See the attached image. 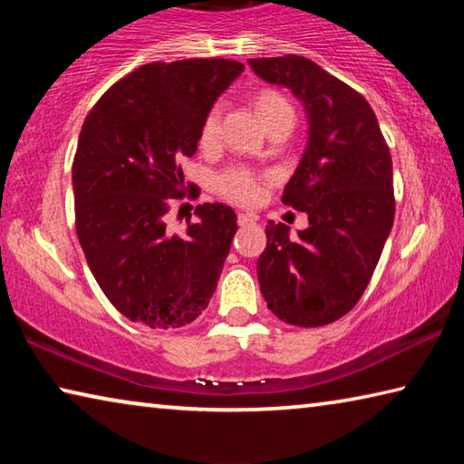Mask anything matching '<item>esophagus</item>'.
Returning <instances> with one entry per match:
<instances>
[{
    "mask_svg": "<svg viewBox=\"0 0 464 464\" xmlns=\"http://www.w3.org/2000/svg\"><path fill=\"white\" fill-rule=\"evenodd\" d=\"M239 225L243 227V225H249V223H256L257 221V217L256 215H251V213H239Z\"/></svg>",
    "mask_w": 464,
    "mask_h": 464,
    "instance_id": "34e87169",
    "label": "esophagus"
}]
</instances>
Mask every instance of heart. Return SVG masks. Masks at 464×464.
I'll list each match as a JSON object with an SVG mask.
<instances>
[{"label":"heart","instance_id":"heart-1","mask_svg":"<svg viewBox=\"0 0 464 464\" xmlns=\"http://www.w3.org/2000/svg\"><path fill=\"white\" fill-rule=\"evenodd\" d=\"M256 104L268 127H272V124H276L280 121H295L293 104H290V102L278 92H272V90L262 92L260 96H257ZM221 116H223V110L218 104L210 106L208 112L204 114L202 124H200L202 149H213L218 143V139H221ZM217 188L218 192L227 196V198L237 200L243 204H254L260 200L264 194L260 178L246 168H231L223 171V174L217 178Z\"/></svg>","mask_w":464,"mask_h":464}]
</instances>
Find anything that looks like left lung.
<instances>
[{
    "mask_svg": "<svg viewBox=\"0 0 464 464\" xmlns=\"http://www.w3.org/2000/svg\"><path fill=\"white\" fill-rule=\"evenodd\" d=\"M249 67L293 90L309 119L307 149L282 194V202L307 213L309 227L298 237L285 223L266 227L262 295L290 325L334 324L362 296L395 218L387 140L362 93L311 59H249Z\"/></svg>",
    "mask_w": 464,
    "mask_h": 464,
    "instance_id": "obj_1",
    "label": "left lung"
}]
</instances>
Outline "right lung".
I'll use <instances>...</instances> for the list:
<instances>
[{
	"label": "right lung",
	"mask_w": 464,
	"mask_h": 464,
	"mask_svg": "<svg viewBox=\"0 0 464 464\" xmlns=\"http://www.w3.org/2000/svg\"><path fill=\"white\" fill-rule=\"evenodd\" d=\"M241 72L231 59L147 63L85 116L73 157L75 231L102 293L130 321L182 327L215 293L235 210L198 204L182 237L166 231V215L186 192L179 160L196 153L204 114Z\"/></svg>",
	"instance_id": "add662e5"
}]
</instances>
